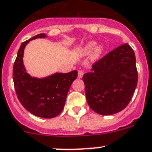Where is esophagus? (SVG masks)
<instances>
[{"mask_svg": "<svg viewBox=\"0 0 152 152\" xmlns=\"http://www.w3.org/2000/svg\"><path fill=\"white\" fill-rule=\"evenodd\" d=\"M83 72L82 70H79L78 71V77L79 78H81L83 77Z\"/></svg>", "mask_w": 152, "mask_h": 152, "instance_id": "esophagus-1", "label": "esophagus"}]
</instances>
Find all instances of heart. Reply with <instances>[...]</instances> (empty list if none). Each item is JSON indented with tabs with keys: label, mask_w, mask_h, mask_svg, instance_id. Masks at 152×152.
Instances as JSON below:
<instances>
[{
	"label": "heart",
	"mask_w": 152,
	"mask_h": 152,
	"mask_svg": "<svg viewBox=\"0 0 152 152\" xmlns=\"http://www.w3.org/2000/svg\"><path fill=\"white\" fill-rule=\"evenodd\" d=\"M96 47V43L94 42H91V43H89L88 44H87L86 46L83 47L80 50V53L81 55H88L89 53L93 51V50ZM102 47H97L95 50V52L93 53V58L96 59L100 54L102 53Z\"/></svg>",
	"instance_id": "obj_1"
}]
</instances>
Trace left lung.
<instances>
[{"instance_id": "1", "label": "left lung", "mask_w": 152, "mask_h": 152, "mask_svg": "<svg viewBox=\"0 0 152 152\" xmlns=\"http://www.w3.org/2000/svg\"><path fill=\"white\" fill-rule=\"evenodd\" d=\"M87 103L93 111L110 115L124 109L138 82L136 56L128 44L118 47L99 59L92 72L82 77Z\"/></svg>"}]
</instances>
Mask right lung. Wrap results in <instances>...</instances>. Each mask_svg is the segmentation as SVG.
Returning a JSON list of instances; mask_svg holds the SVG:
<instances>
[{"label": "right lung", "instance_id": "right-lung-1", "mask_svg": "<svg viewBox=\"0 0 152 152\" xmlns=\"http://www.w3.org/2000/svg\"><path fill=\"white\" fill-rule=\"evenodd\" d=\"M39 34L22 43L12 69V78L16 96L27 111L43 118H53L62 112L72 82L77 77V71L69 73H56L39 79L31 77L22 62L24 48L31 40L45 37Z\"/></svg>", "mask_w": 152, "mask_h": 152}]
</instances>
